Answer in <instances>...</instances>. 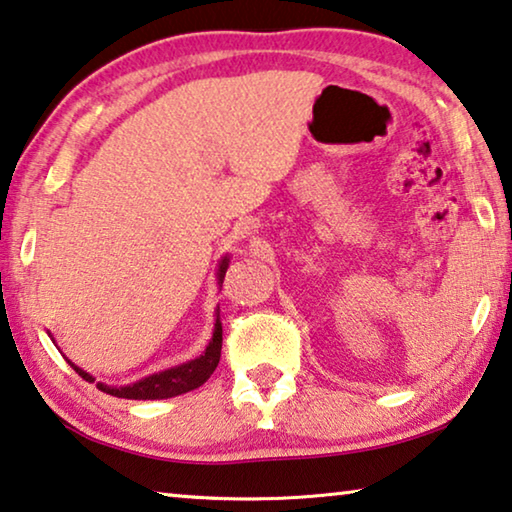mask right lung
Listing matches in <instances>:
<instances>
[{
	"mask_svg": "<svg viewBox=\"0 0 512 512\" xmlns=\"http://www.w3.org/2000/svg\"><path fill=\"white\" fill-rule=\"evenodd\" d=\"M230 266V255H225L218 264L216 271V280L218 285H223L225 271ZM221 346H223V326H221V316H218L216 310V323H214V332L212 339L205 351H202L198 358H193L184 364H177V367H170L166 371H157L152 376H145L141 380H136L132 385H120V387H111L104 383H97V389L107 392L111 396H118V399H132V401H154V399H173V396H180L191 392L200 385H205L209 376H212L214 369L218 367V360H221ZM68 364L75 369L81 378L88 380V383H95V378L91 373L77 367L75 362Z\"/></svg>",
	"mask_w": 512,
	"mask_h": 512,
	"instance_id": "1",
	"label": "right lung"
}]
</instances>
